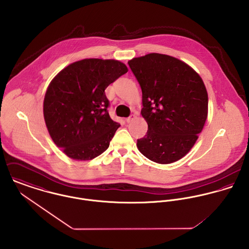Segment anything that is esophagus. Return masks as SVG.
Returning a JSON list of instances; mask_svg holds the SVG:
<instances>
[{
	"label": "esophagus",
	"instance_id": "esophagus-1",
	"mask_svg": "<svg viewBox=\"0 0 249 249\" xmlns=\"http://www.w3.org/2000/svg\"><path fill=\"white\" fill-rule=\"evenodd\" d=\"M135 118H136V115H134V114H131V115H130L128 118H126V119H125V121H126V123H131V122H132V121H133Z\"/></svg>",
	"mask_w": 249,
	"mask_h": 249
}]
</instances>
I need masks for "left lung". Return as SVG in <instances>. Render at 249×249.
Returning <instances> with one entry per match:
<instances>
[{"label":"left lung","mask_w":249,"mask_h":249,"mask_svg":"<svg viewBox=\"0 0 249 249\" xmlns=\"http://www.w3.org/2000/svg\"><path fill=\"white\" fill-rule=\"evenodd\" d=\"M142 89L146 134L137 140L142 155L159 164L181 159L202 131L208 95L199 74L176 57L148 53L128 61Z\"/></svg>","instance_id":"left-lung-1"}]
</instances>
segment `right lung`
I'll return each mask as SVG.
<instances>
[{"instance_id":"add662e5","label":"right lung","mask_w":249,"mask_h":249,"mask_svg":"<svg viewBox=\"0 0 249 249\" xmlns=\"http://www.w3.org/2000/svg\"><path fill=\"white\" fill-rule=\"evenodd\" d=\"M127 67L113 59L73 62L50 83L44 119L54 143L71 159L91 160L106 151L120 124L108 113L105 90Z\"/></svg>"}]
</instances>
